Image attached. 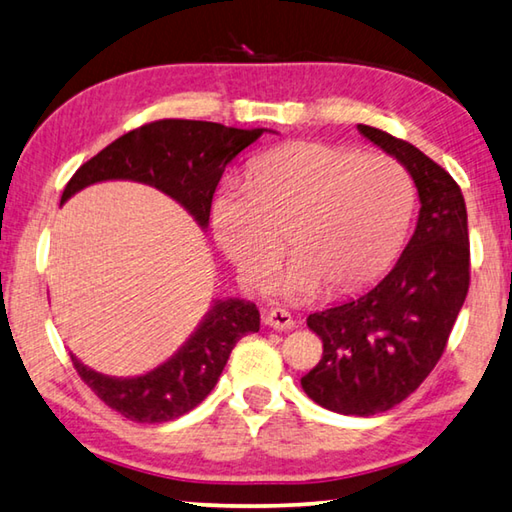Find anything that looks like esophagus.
I'll return each instance as SVG.
<instances>
[{
	"mask_svg": "<svg viewBox=\"0 0 512 512\" xmlns=\"http://www.w3.org/2000/svg\"><path fill=\"white\" fill-rule=\"evenodd\" d=\"M264 322H266L271 329H275V331H288V329L295 327V320L291 318V313L284 311V309L268 311Z\"/></svg>",
	"mask_w": 512,
	"mask_h": 512,
	"instance_id": "esophagus-1",
	"label": "esophagus"
}]
</instances>
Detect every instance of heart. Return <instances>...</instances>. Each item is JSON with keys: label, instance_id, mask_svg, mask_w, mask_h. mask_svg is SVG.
Returning a JSON list of instances; mask_svg holds the SVG:
<instances>
[{"label": "heart", "instance_id": "b5f03b06", "mask_svg": "<svg viewBox=\"0 0 512 512\" xmlns=\"http://www.w3.org/2000/svg\"><path fill=\"white\" fill-rule=\"evenodd\" d=\"M412 181L385 154L329 143H293L250 167L248 185L228 183L212 201L219 246L246 286L264 291L295 255L282 293L306 300L327 286L349 295L376 282L410 230Z\"/></svg>", "mask_w": 512, "mask_h": 512}]
</instances>
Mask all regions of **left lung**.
I'll return each mask as SVG.
<instances>
[{
    "mask_svg": "<svg viewBox=\"0 0 512 512\" xmlns=\"http://www.w3.org/2000/svg\"><path fill=\"white\" fill-rule=\"evenodd\" d=\"M358 132L410 172L421 210L383 280L306 318L324 351L302 389L331 412L374 416L416 392L443 356L468 295L470 244L457 181L412 143L369 125Z\"/></svg>",
    "mask_w": 512,
    "mask_h": 512,
    "instance_id": "8db88e82",
    "label": "left lung"
}]
</instances>
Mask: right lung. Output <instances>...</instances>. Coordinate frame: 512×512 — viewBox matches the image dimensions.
<instances>
[{"label": "right lung", "mask_w": 512, "mask_h": 512, "mask_svg": "<svg viewBox=\"0 0 512 512\" xmlns=\"http://www.w3.org/2000/svg\"><path fill=\"white\" fill-rule=\"evenodd\" d=\"M264 132L271 129H237L206 120H156L116 138L80 165L62 192L60 206L87 185L116 179L138 181L181 203L206 230L212 194L226 165ZM257 331V306L228 297L215 300L197 331L170 360L143 376H105L73 353L71 362L91 392L111 410L136 423H165L194 410L215 389L237 342Z\"/></svg>", "instance_id": "add662e5"}]
</instances>
